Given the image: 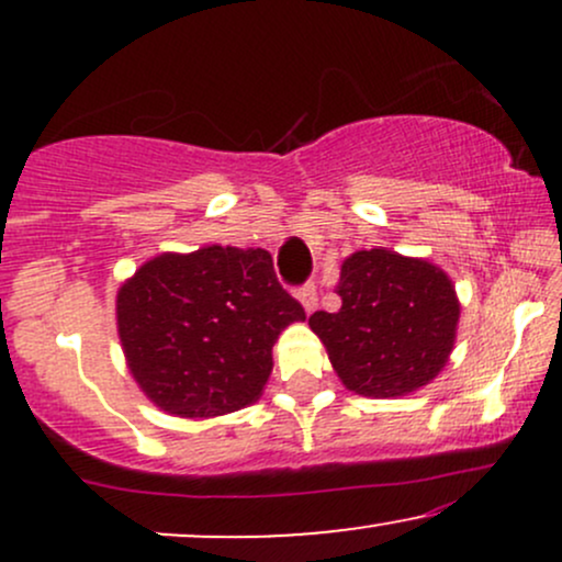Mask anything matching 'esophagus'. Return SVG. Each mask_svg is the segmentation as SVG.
<instances>
[{"mask_svg": "<svg viewBox=\"0 0 562 562\" xmlns=\"http://www.w3.org/2000/svg\"><path fill=\"white\" fill-rule=\"evenodd\" d=\"M299 301H301L303 312L312 314L314 308H317V288H314V285L301 288V290H299Z\"/></svg>", "mask_w": 562, "mask_h": 562, "instance_id": "esophagus-1", "label": "esophagus"}]
</instances>
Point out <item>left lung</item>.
Wrapping results in <instances>:
<instances>
[{"instance_id": "1", "label": "left lung", "mask_w": 562, "mask_h": 562, "mask_svg": "<svg viewBox=\"0 0 562 562\" xmlns=\"http://www.w3.org/2000/svg\"><path fill=\"white\" fill-rule=\"evenodd\" d=\"M335 293L344 306L314 312L308 327L351 393L398 398L447 367L460 299L441 267L389 248L357 250L340 267Z\"/></svg>"}]
</instances>
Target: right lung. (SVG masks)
<instances>
[{
	"label": "right lung",
	"mask_w": 562,
	"mask_h": 562,
	"mask_svg": "<svg viewBox=\"0 0 562 562\" xmlns=\"http://www.w3.org/2000/svg\"><path fill=\"white\" fill-rule=\"evenodd\" d=\"M303 319L263 248L160 254L115 295L128 372L158 409L187 420L259 402L274 367L272 346Z\"/></svg>",
	"instance_id": "add662e5"
}]
</instances>
